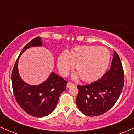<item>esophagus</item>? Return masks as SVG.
<instances>
[{"label":"esophagus","instance_id":"esophagus-1","mask_svg":"<svg viewBox=\"0 0 134 134\" xmlns=\"http://www.w3.org/2000/svg\"><path fill=\"white\" fill-rule=\"evenodd\" d=\"M74 84H72V83L68 82V83H67V87H71V86H74Z\"/></svg>","mask_w":134,"mask_h":134}]
</instances>
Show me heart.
Here are the masks:
<instances>
[{"label": "heart", "mask_w": 134, "mask_h": 134, "mask_svg": "<svg viewBox=\"0 0 134 134\" xmlns=\"http://www.w3.org/2000/svg\"><path fill=\"white\" fill-rule=\"evenodd\" d=\"M110 53L106 48L96 46H77L67 53L58 55L57 68L62 76L66 77L76 65L77 74L82 82L92 83L104 75L110 62Z\"/></svg>", "instance_id": "b5f03b06"}]
</instances>
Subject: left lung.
I'll use <instances>...</instances> for the list:
<instances>
[{"label":"left lung","mask_w":134,"mask_h":134,"mask_svg":"<svg viewBox=\"0 0 134 134\" xmlns=\"http://www.w3.org/2000/svg\"><path fill=\"white\" fill-rule=\"evenodd\" d=\"M124 74L120 58L114 52L111 68L98 81L77 86L76 104L84 115L90 116L103 114L116 103L124 85Z\"/></svg>","instance_id":"8db88e82"}]
</instances>
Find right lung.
Returning <instances> with one entry per match:
<instances>
[{
  "label": "right lung",
  "instance_id": "right-lung-1",
  "mask_svg": "<svg viewBox=\"0 0 134 134\" xmlns=\"http://www.w3.org/2000/svg\"><path fill=\"white\" fill-rule=\"evenodd\" d=\"M40 37L32 40L21 52L12 72L11 79L14 95L21 108L35 117L47 116L55 110L60 95L65 90L67 82L55 72L39 85H30L24 82L18 72V60L21 54L30 47H41Z\"/></svg>",
  "mask_w": 134,
  "mask_h": 134
}]
</instances>
